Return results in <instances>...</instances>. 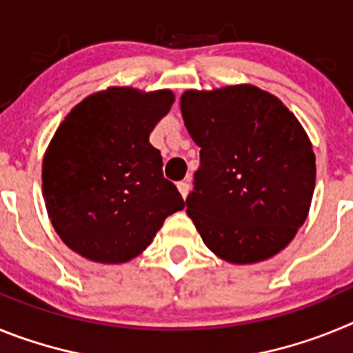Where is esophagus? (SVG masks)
Instances as JSON below:
<instances>
[{"mask_svg":"<svg viewBox=\"0 0 353 353\" xmlns=\"http://www.w3.org/2000/svg\"><path fill=\"white\" fill-rule=\"evenodd\" d=\"M176 187H179L180 194H182V198L185 199L187 194H189V189H191V183H189V180H182V182L176 183Z\"/></svg>","mask_w":353,"mask_h":353,"instance_id":"esophagus-1","label":"esophagus"}]
</instances>
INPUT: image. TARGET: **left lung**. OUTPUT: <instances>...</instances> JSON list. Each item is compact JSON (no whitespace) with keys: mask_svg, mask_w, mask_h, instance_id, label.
<instances>
[{"mask_svg":"<svg viewBox=\"0 0 353 353\" xmlns=\"http://www.w3.org/2000/svg\"><path fill=\"white\" fill-rule=\"evenodd\" d=\"M199 146L187 215L212 252L256 263L285 249L304 224L316 180L301 121L269 92L235 84L180 99Z\"/></svg>","mask_w":353,"mask_h":353,"instance_id":"1","label":"left lung"}]
</instances>
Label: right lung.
<instances>
[{
	"label": "right lung",
	"mask_w": 353,
	"mask_h": 353,
	"mask_svg": "<svg viewBox=\"0 0 353 353\" xmlns=\"http://www.w3.org/2000/svg\"><path fill=\"white\" fill-rule=\"evenodd\" d=\"M174 101L170 90L113 86L65 117L42 162L52 228L81 256L125 263L141 254L183 199L162 174L150 132Z\"/></svg>",
	"instance_id": "obj_1"
}]
</instances>
